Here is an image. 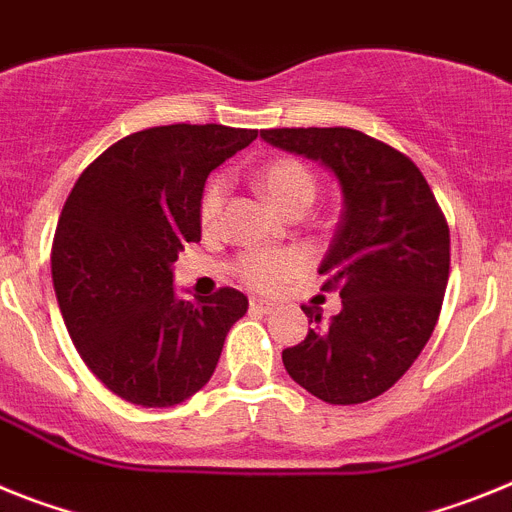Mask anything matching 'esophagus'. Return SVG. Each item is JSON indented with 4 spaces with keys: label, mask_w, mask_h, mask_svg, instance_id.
I'll return each mask as SVG.
<instances>
[{
    "label": "esophagus",
    "mask_w": 512,
    "mask_h": 512,
    "mask_svg": "<svg viewBox=\"0 0 512 512\" xmlns=\"http://www.w3.org/2000/svg\"><path fill=\"white\" fill-rule=\"evenodd\" d=\"M273 309H275L273 301L260 299V296H252L250 299V311H255V314H270Z\"/></svg>",
    "instance_id": "1"
}]
</instances>
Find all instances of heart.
<instances>
[{
  "label": "heart",
  "mask_w": 512,
  "mask_h": 512,
  "mask_svg": "<svg viewBox=\"0 0 512 512\" xmlns=\"http://www.w3.org/2000/svg\"><path fill=\"white\" fill-rule=\"evenodd\" d=\"M257 180H260V188L270 195V201L281 206L286 213L306 211L317 195V177L301 159H273L262 167ZM224 190V177L208 180L206 190H203L198 216H201V224L206 229H211L219 221ZM234 270H237L239 281H244L250 288L270 291V288L296 278L304 270V255L296 250H247L239 255Z\"/></svg>",
  "instance_id": "1"
}]
</instances>
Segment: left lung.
<instances>
[{
    "label": "left lung",
    "mask_w": 512,
    "mask_h": 512,
    "mask_svg": "<svg viewBox=\"0 0 512 512\" xmlns=\"http://www.w3.org/2000/svg\"><path fill=\"white\" fill-rule=\"evenodd\" d=\"M268 144L319 159L340 180L345 211L319 273L342 311L283 350L288 376L330 404H361L402 379L430 340L451 270V234L407 154L353 128H268Z\"/></svg>",
    "instance_id": "1"
}]
</instances>
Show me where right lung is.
Here are the masks:
<instances>
[{"label":"right lung","instance_id":"add662e5","mask_svg":"<svg viewBox=\"0 0 512 512\" xmlns=\"http://www.w3.org/2000/svg\"><path fill=\"white\" fill-rule=\"evenodd\" d=\"M255 139V128L219 123L144 128L102 151L66 198L53 291L82 361L126 402L172 407L193 397L247 314L237 288L177 299L172 262L201 242L206 177Z\"/></svg>","mask_w":512,"mask_h":512}]
</instances>
